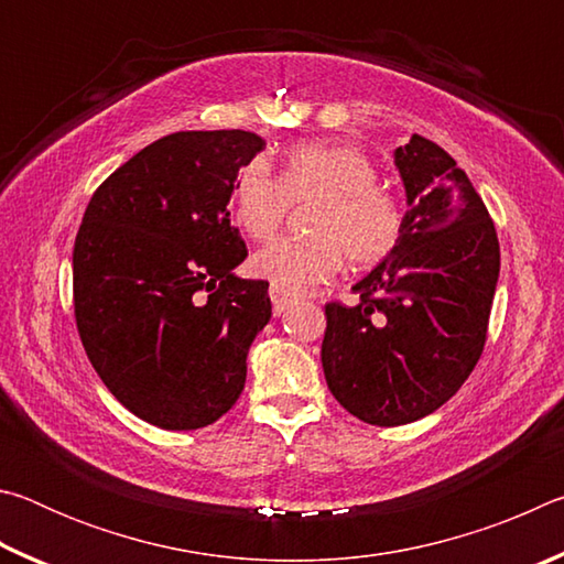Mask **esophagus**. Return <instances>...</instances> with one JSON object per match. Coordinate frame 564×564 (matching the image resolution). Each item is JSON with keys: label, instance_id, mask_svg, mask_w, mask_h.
<instances>
[{"label": "esophagus", "instance_id": "1", "mask_svg": "<svg viewBox=\"0 0 564 564\" xmlns=\"http://www.w3.org/2000/svg\"><path fill=\"white\" fill-rule=\"evenodd\" d=\"M271 303H273L275 316H281V313H285V308H289V305L293 303V299L281 289H271Z\"/></svg>", "mask_w": 564, "mask_h": 564}]
</instances>
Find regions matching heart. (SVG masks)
<instances>
[{
	"mask_svg": "<svg viewBox=\"0 0 564 564\" xmlns=\"http://www.w3.org/2000/svg\"><path fill=\"white\" fill-rule=\"evenodd\" d=\"M316 202L308 238H275L253 256L259 279L285 293L328 281L346 259L368 269L393 251L403 231L398 198L378 184L366 151L330 141H303L285 151L275 178L265 159H253L234 181V214L243 231L263 241L279 231L289 204Z\"/></svg>",
	"mask_w": 564,
	"mask_h": 564,
	"instance_id": "1",
	"label": "heart"
}]
</instances>
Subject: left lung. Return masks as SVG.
Here are the masks:
<instances>
[{
	"instance_id": "8db88e82",
	"label": "left lung",
	"mask_w": 564,
	"mask_h": 564,
	"mask_svg": "<svg viewBox=\"0 0 564 564\" xmlns=\"http://www.w3.org/2000/svg\"><path fill=\"white\" fill-rule=\"evenodd\" d=\"M403 231L352 285L356 305H326L323 373L362 423L390 427L435 413L473 373L500 275L488 208L445 149L413 133L393 151Z\"/></svg>"
}]
</instances>
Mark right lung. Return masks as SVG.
Returning <instances> with one entry per match:
<instances>
[{"label": "right lung", "instance_id": "right-lung-1", "mask_svg": "<svg viewBox=\"0 0 564 564\" xmlns=\"http://www.w3.org/2000/svg\"><path fill=\"white\" fill-rule=\"evenodd\" d=\"M265 149L259 133L176 131L104 181L74 243L84 350L119 403L164 431L231 410L253 338L271 321L269 283L236 275L234 181Z\"/></svg>", "mask_w": 564, "mask_h": 564}]
</instances>
